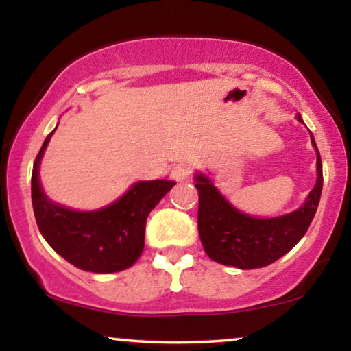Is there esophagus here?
<instances>
[{
    "mask_svg": "<svg viewBox=\"0 0 351 351\" xmlns=\"http://www.w3.org/2000/svg\"><path fill=\"white\" fill-rule=\"evenodd\" d=\"M191 172H193V167H191L190 162H179V165L172 167V179L177 182L189 180Z\"/></svg>",
    "mask_w": 351,
    "mask_h": 351,
    "instance_id": "esophagus-1",
    "label": "esophagus"
}]
</instances>
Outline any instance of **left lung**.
Instances as JSON below:
<instances>
[{
    "mask_svg": "<svg viewBox=\"0 0 351 351\" xmlns=\"http://www.w3.org/2000/svg\"><path fill=\"white\" fill-rule=\"evenodd\" d=\"M297 119L304 123L300 114ZM311 143L316 150L318 179L304 206L280 217L258 219L239 213L208 177L195 176L199 196L198 232L204 251L213 261L241 270L261 268L278 261L300 241L315 217L323 190V166L313 136Z\"/></svg>",
    "mask_w": 351,
    "mask_h": 351,
    "instance_id": "left-lung-1",
    "label": "left lung"
}]
</instances>
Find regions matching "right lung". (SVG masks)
<instances>
[{
    "instance_id": "right-lung-1",
    "label": "right lung",
    "mask_w": 351,
    "mask_h": 351,
    "mask_svg": "<svg viewBox=\"0 0 351 351\" xmlns=\"http://www.w3.org/2000/svg\"><path fill=\"white\" fill-rule=\"evenodd\" d=\"M54 131L38 152L32 172L33 213L43 238L66 262L81 270L93 273L126 270L143 251L148 214L176 182L166 179L137 182L118 201L89 213L52 203L41 189L38 169Z\"/></svg>"
}]
</instances>
